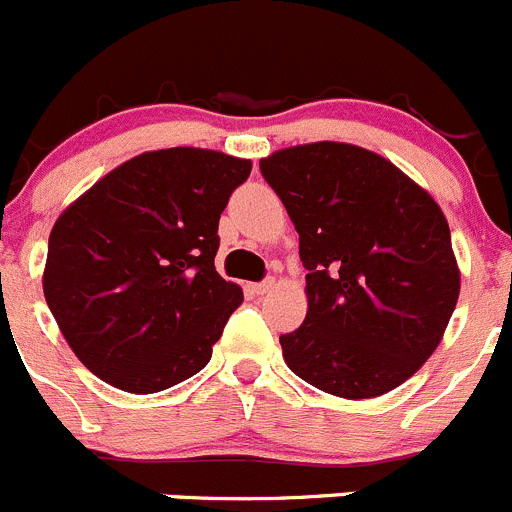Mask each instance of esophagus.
I'll return each instance as SVG.
<instances>
[{"label": "esophagus", "instance_id": "34e87169", "mask_svg": "<svg viewBox=\"0 0 512 512\" xmlns=\"http://www.w3.org/2000/svg\"><path fill=\"white\" fill-rule=\"evenodd\" d=\"M273 286H276V281H273V278H266V281L254 283V286H251V291H254L256 296H263V293L273 291Z\"/></svg>", "mask_w": 512, "mask_h": 512}]
</instances>
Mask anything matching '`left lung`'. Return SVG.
Segmentation results:
<instances>
[{
  "label": "left lung",
  "instance_id": "obj_1",
  "mask_svg": "<svg viewBox=\"0 0 512 512\" xmlns=\"http://www.w3.org/2000/svg\"><path fill=\"white\" fill-rule=\"evenodd\" d=\"M306 266V321L281 336L286 366L331 396L393 391L438 348L460 293L450 229L423 186L341 141L261 159Z\"/></svg>",
  "mask_w": 512,
  "mask_h": 512
}]
</instances>
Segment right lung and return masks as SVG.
<instances>
[{"instance_id": "1", "label": "right lung", "mask_w": 512, "mask_h": 512, "mask_svg": "<svg viewBox=\"0 0 512 512\" xmlns=\"http://www.w3.org/2000/svg\"><path fill=\"white\" fill-rule=\"evenodd\" d=\"M249 159L176 146L116 166L49 234L44 298L94 376L159 393L196 376L244 301L219 276V219Z\"/></svg>"}]
</instances>
